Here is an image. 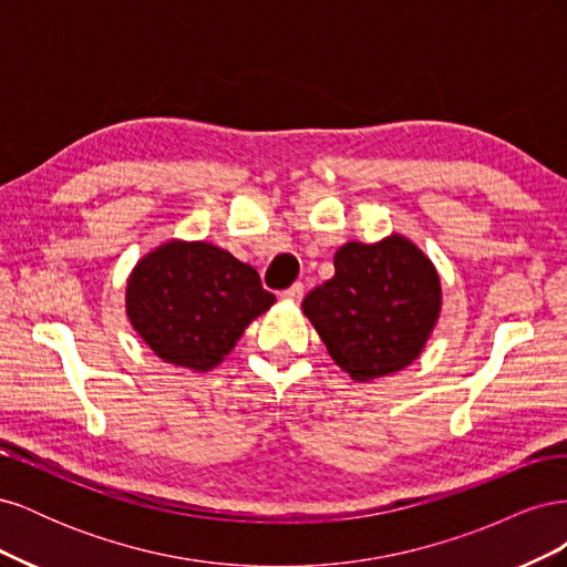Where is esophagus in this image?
<instances>
[{"label": "esophagus", "mask_w": 567, "mask_h": 567, "mask_svg": "<svg viewBox=\"0 0 567 567\" xmlns=\"http://www.w3.org/2000/svg\"><path fill=\"white\" fill-rule=\"evenodd\" d=\"M302 296H305V286H302V284H293V286L286 288L284 293H281V298H284V300H290V302H300Z\"/></svg>", "instance_id": "esophagus-1"}]
</instances>
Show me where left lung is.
<instances>
[{
    "label": "left lung",
    "instance_id": "8db88e82",
    "mask_svg": "<svg viewBox=\"0 0 567 567\" xmlns=\"http://www.w3.org/2000/svg\"><path fill=\"white\" fill-rule=\"evenodd\" d=\"M333 279L302 300L333 362L354 381H371L409 367L440 315L433 262L402 236L381 244L342 246Z\"/></svg>",
    "mask_w": 567,
    "mask_h": 567
}]
</instances>
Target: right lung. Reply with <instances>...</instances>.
I'll use <instances>...</instances> for the list:
<instances>
[{"label": "right lung", "instance_id": "add662e5", "mask_svg": "<svg viewBox=\"0 0 567 567\" xmlns=\"http://www.w3.org/2000/svg\"><path fill=\"white\" fill-rule=\"evenodd\" d=\"M260 274L213 244H165L134 267L127 317L165 362L208 371L274 305Z\"/></svg>", "mask_w": 567, "mask_h": 567}]
</instances>
